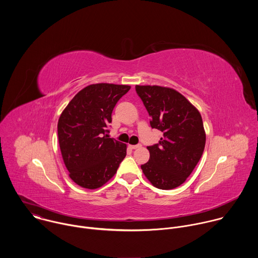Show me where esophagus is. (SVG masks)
<instances>
[{
	"label": "esophagus",
	"mask_w": 258,
	"mask_h": 258,
	"mask_svg": "<svg viewBox=\"0 0 258 258\" xmlns=\"http://www.w3.org/2000/svg\"><path fill=\"white\" fill-rule=\"evenodd\" d=\"M140 147H141V145H140V144H138V145H130V148H131V149H133V150H136V149L140 148Z\"/></svg>",
	"instance_id": "obj_1"
}]
</instances>
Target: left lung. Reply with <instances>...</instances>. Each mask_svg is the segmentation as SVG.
I'll return each instance as SVG.
<instances>
[{
	"label": "left lung",
	"mask_w": 258,
	"mask_h": 258,
	"mask_svg": "<svg viewBox=\"0 0 258 258\" xmlns=\"http://www.w3.org/2000/svg\"><path fill=\"white\" fill-rule=\"evenodd\" d=\"M151 120L162 133L157 144L148 146L149 161L141 168L152 185L174 189L187 179L205 147V132L198 110L178 92L158 86H136Z\"/></svg>",
	"instance_id": "obj_1"
}]
</instances>
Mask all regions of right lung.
Segmentation results:
<instances>
[{
  "label": "right lung",
  "instance_id": "add662e5",
  "mask_svg": "<svg viewBox=\"0 0 258 258\" xmlns=\"http://www.w3.org/2000/svg\"><path fill=\"white\" fill-rule=\"evenodd\" d=\"M130 86L91 85L69 102L58 121V140L70 178L97 189L111 178L126 155V145L109 138L112 111Z\"/></svg>",
  "mask_w": 258,
  "mask_h": 258
}]
</instances>
